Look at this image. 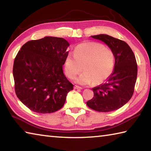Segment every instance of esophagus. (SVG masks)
Returning a JSON list of instances; mask_svg holds the SVG:
<instances>
[{
	"mask_svg": "<svg viewBox=\"0 0 151 151\" xmlns=\"http://www.w3.org/2000/svg\"><path fill=\"white\" fill-rule=\"evenodd\" d=\"M74 88H75V89H83L82 87H79V86H78V85H75V86H74Z\"/></svg>",
	"mask_w": 151,
	"mask_h": 151,
	"instance_id": "esophagus-1",
	"label": "esophagus"
}]
</instances>
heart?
I'll return each mask as SVG.
<instances>
[{"instance_id": "obj_1", "label": "heart", "mask_w": 151, "mask_h": 151, "mask_svg": "<svg viewBox=\"0 0 151 151\" xmlns=\"http://www.w3.org/2000/svg\"><path fill=\"white\" fill-rule=\"evenodd\" d=\"M115 66V57L112 51L96 42H83L75 48L74 54L70 53L64 60L66 76L73 79L82 71L84 72L75 79L80 85L99 84L109 78Z\"/></svg>"}]
</instances>
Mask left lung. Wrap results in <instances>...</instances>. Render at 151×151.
Returning a JSON list of instances; mask_svg holds the SVG:
<instances>
[{
	"instance_id": "obj_1",
	"label": "left lung",
	"mask_w": 151,
	"mask_h": 151,
	"mask_svg": "<svg viewBox=\"0 0 151 151\" xmlns=\"http://www.w3.org/2000/svg\"><path fill=\"white\" fill-rule=\"evenodd\" d=\"M103 42L114 54V70L102 84L93 88L94 97L87 102L88 107L99 112L121 108L134 93L137 74L136 57L127 43L107 35L91 36Z\"/></svg>"
}]
</instances>
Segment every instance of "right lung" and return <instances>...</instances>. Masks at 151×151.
<instances>
[{"label": "right lung", "instance_id": "right-lung-1", "mask_svg": "<svg viewBox=\"0 0 151 151\" xmlns=\"http://www.w3.org/2000/svg\"><path fill=\"white\" fill-rule=\"evenodd\" d=\"M69 45L63 38L45 36L27 42L18 52L13 67L15 94L30 110L51 113L63 107L73 87L63 70Z\"/></svg>", "mask_w": 151, "mask_h": 151}]
</instances>
